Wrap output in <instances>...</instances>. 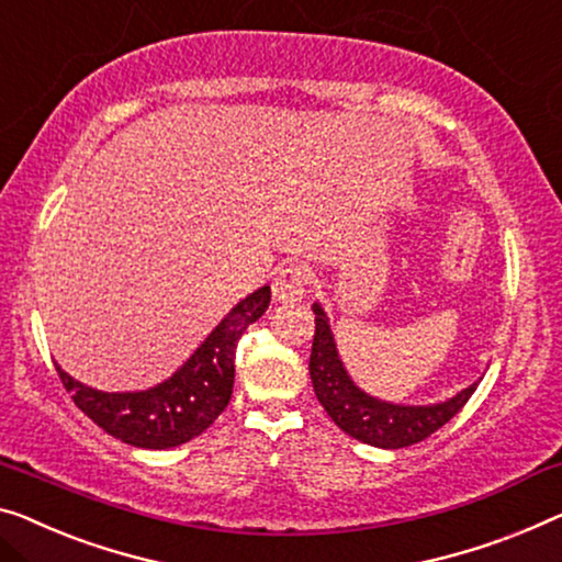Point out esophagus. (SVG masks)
<instances>
[{"label":"esophagus","mask_w":562,"mask_h":562,"mask_svg":"<svg viewBox=\"0 0 562 562\" xmlns=\"http://www.w3.org/2000/svg\"><path fill=\"white\" fill-rule=\"evenodd\" d=\"M310 274L303 265H290L278 272V278L272 280V295L278 303H297L305 295V284Z\"/></svg>","instance_id":"1"}]
</instances>
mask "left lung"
Returning <instances> with one entry per match:
<instances>
[{
	"mask_svg": "<svg viewBox=\"0 0 562 562\" xmlns=\"http://www.w3.org/2000/svg\"><path fill=\"white\" fill-rule=\"evenodd\" d=\"M315 313V338L310 350V379H313L315 396L325 412L340 426L348 437L379 449H401L424 441L439 431L451 416L462 412V406L472 396L476 383L467 386L447 401L426 406L391 404L361 391L350 379L346 366L338 356L328 315L321 303L313 305Z\"/></svg>",
	"mask_w": 562,
	"mask_h": 562,
	"instance_id": "1",
	"label": "left lung"
}]
</instances>
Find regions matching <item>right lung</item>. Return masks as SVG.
Segmentation results:
<instances>
[{
	"mask_svg": "<svg viewBox=\"0 0 562 562\" xmlns=\"http://www.w3.org/2000/svg\"><path fill=\"white\" fill-rule=\"evenodd\" d=\"M270 284L239 300L227 317L171 379L146 391L108 393L75 381L60 366L63 386L75 406L100 429L138 449H171L199 437L227 408L234 386V350L249 325L270 307Z\"/></svg>",
	"mask_w": 562,
	"mask_h": 562,
	"instance_id": "1",
	"label": "right lung"
}]
</instances>
